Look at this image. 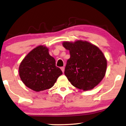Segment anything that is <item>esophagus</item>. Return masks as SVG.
<instances>
[{"mask_svg":"<svg viewBox=\"0 0 126 126\" xmlns=\"http://www.w3.org/2000/svg\"><path fill=\"white\" fill-rule=\"evenodd\" d=\"M61 68L62 71V72H64V67H61Z\"/></svg>","mask_w":126,"mask_h":126,"instance_id":"34e87169","label":"esophagus"}]
</instances>
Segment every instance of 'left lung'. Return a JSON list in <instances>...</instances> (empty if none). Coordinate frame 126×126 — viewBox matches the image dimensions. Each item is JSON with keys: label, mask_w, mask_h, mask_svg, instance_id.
<instances>
[{"label": "left lung", "mask_w": 126, "mask_h": 126, "mask_svg": "<svg viewBox=\"0 0 126 126\" xmlns=\"http://www.w3.org/2000/svg\"><path fill=\"white\" fill-rule=\"evenodd\" d=\"M70 58L67 60L64 74L73 86L83 91L93 89L106 74L107 61L98 47L87 41L64 42Z\"/></svg>", "instance_id": "8db88e82"}]
</instances>
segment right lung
I'll list each match as a JSON object with an SVG mask.
<instances>
[{
    "mask_svg": "<svg viewBox=\"0 0 126 126\" xmlns=\"http://www.w3.org/2000/svg\"><path fill=\"white\" fill-rule=\"evenodd\" d=\"M63 72L55 65V60L50 55L48 48L42 45L28 53L19 66V75L23 83L35 92L53 87Z\"/></svg>",
    "mask_w": 126,
    "mask_h": 126,
    "instance_id": "1",
    "label": "right lung"
}]
</instances>
